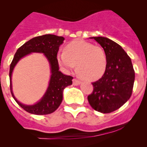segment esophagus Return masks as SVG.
<instances>
[{
  "label": "esophagus",
  "instance_id": "34e87169",
  "mask_svg": "<svg viewBox=\"0 0 147 147\" xmlns=\"http://www.w3.org/2000/svg\"><path fill=\"white\" fill-rule=\"evenodd\" d=\"M73 84L74 85H79L81 84V82H80V80H76V79H74V80H73Z\"/></svg>",
  "mask_w": 147,
  "mask_h": 147
}]
</instances>
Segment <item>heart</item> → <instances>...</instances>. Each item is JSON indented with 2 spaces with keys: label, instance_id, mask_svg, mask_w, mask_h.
I'll use <instances>...</instances> for the list:
<instances>
[{
  "label": "heart",
  "instance_id": "1",
  "mask_svg": "<svg viewBox=\"0 0 147 147\" xmlns=\"http://www.w3.org/2000/svg\"><path fill=\"white\" fill-rule=\"evenodd\" d=\"M59 64L67 71H73L77 65L79 76L87 81L102 77L107 67V57L103 49L82 40H76L65 46V51L57 54Z\"/></svg>",
  "mask_w": 147,
  "mask_h": 147
}]
</instances>
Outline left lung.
<instances>
[{"instance_id": "obj_1", "label": "left lung", "mask_w": 147, "mask_h": 147, "mask_svg": "<svg viewBox=\"0 0 147 147\" xmlns=\"http://www.w3.org/2000/svg\"><path fill=\"white\" fill-rule=\"evenodd\" d=\"M107 57V67L101 79L92 83L93 93L88 96L93 109L109 113L120 108L129 99L135 82L132 61L121 45L110 39L93 37Z\"/></svg>"}]
</instances>
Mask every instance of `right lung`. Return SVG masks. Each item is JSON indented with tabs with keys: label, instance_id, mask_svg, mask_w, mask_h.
<instances>
[{
	"label": "right lung",
	"instance_id": "obj_1",
	"mask_svg": "<svg viewBox=\"0 0 147 147\" xmlns=\"http://www.w3.org/2000/svg\"><path fill=\"white\" fill-rule=\"evenodd\" d=\"M65 38L54 34H45L34 37L17 50L10 65V90L14 99L20 107L29 113L47 115L52 113L59 107L63 98V91L66 87L72 85L73 77L59 71L57 52ZM32 53H43L50 65L51 76L47 90L42 98L34 105H24L15 98L12 91L11 75L17 62L24 56Z\"/></svg>",
	"mask_w": 147,
	"mask_h": 147
}]
</instances>
